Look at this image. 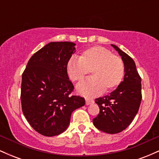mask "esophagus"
Instances as JSON below:
<instances>
[{"mask_svg": "<svg viewBox=\"0 0 159 159\" xmlns=\"http://www.w3.org/2000/svg\"><path fill=\"white\" fill-rule=\"evenodd\" d=\"M92 103H93V100L90 99V98H86V105H89Z\"/></svg>", "mask_w": 159, "mask_h": 159, "instance_id": "34e87169", "label": "esophagus"}]
</instances>
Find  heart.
Returning <instances> with one entry per match:
<instances>
[{
    "mask_svg": "<svg viewBox=\"0 0 159 159\" xmlns=\"http://www.w3.org/2000/svg\"><path fill=\"white\" fill-rule=\"evenodd\" d=\"M67 73L73 81H81L92 72L91 78L77 85L78 93L87 97L97 96L104 91H111L123 81L125 67L123 60L101 46L87 48L81 57L72 56L67 62Z\"/></svg>",
    "mask_w": 159,
    "mask_h": 159,
    "instance_id": "b5f03b06",
    "label": "heart"
}]
</instances>
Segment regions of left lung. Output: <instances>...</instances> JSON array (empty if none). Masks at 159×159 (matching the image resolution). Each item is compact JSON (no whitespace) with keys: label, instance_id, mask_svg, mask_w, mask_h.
<instances>
[{"label":"left lung","instance_id":"left-lung-1","mask_svg":"<svg viewBox=\"0 0 159 159\" xmlns=\"http://www.w3.org/2000/svg\"><path fill=\"white\" fill-rule=\"evenodd\" d=\"M111 46L121 56L125 67L123 81L109 95L96 98L99 114L93 120L95 127L108 134L121 132L130 125L141 102V78L132 57L118 48Z\"/></svg>","mask_w":159,"mask_h":159}]
</instances>
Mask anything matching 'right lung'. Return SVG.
<instances>
[{"instance_id":"obj_1","label":"right lung","mask_w":159,"mask_h":159,"mask_svg":"<svg viewBox=\"0 0 159 159\" xmlns=\"http://www.w3.org/2000/svg\"><path fill=\"white\" fill-rule=\"evenodd\" d=\"M75 46L71 42L49 43L30 57L22 74L23 114L33 129L44 136L66 130L72 113L85 105L84 98L70 95L74 86L66 65Z\"/></svg>"}]
</instances>
